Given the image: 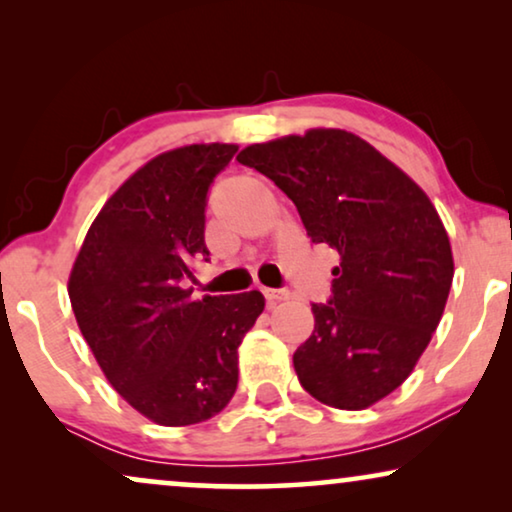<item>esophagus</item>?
Listing matches in <instances>:
<instances>
[{"instance_id": "obj_1", "label": "esophagus", "mask_w": 512, "mask_h": 512, "mask_svg": "<svg viewBox=\"0 0 512 512\" xmlns=\"http://www.w3.org/2000/svg\"><path fill=\"white\" fill-rule=\"evenodd\" d=\"M263 296H265V300H268L270 305H277V303H282V300L289 298L291 293L286 291V289H263Z\"/></svg>"}]
</instances>
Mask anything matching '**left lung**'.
I'll return each instance as SVG.
<instances>
[{
    "instance_id": "left-lung-1",
    "label": "left lung",
    "mask_w": 512,
    "mask_h": 512,
    "mask_svg": "<svg viewBox=\"0 0 512 512\" xmlns=\"http://www.w3.org/2000/svg\"><path fill=\"white\" fill-rule=\"evenodd\" d=\"M289 195L312 242L340 254L333 298L293 354L307 394L366 410L401 387L443 317L454 277L447 230L422 188L366 139L312 128L237 156Z\"/></svg>"
}]
</instances>
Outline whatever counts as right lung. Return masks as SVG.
Masks as SVG:
<instances>
[{"label": "right lung", "mask_w": 512, "mask_h": 512, "mask_svg": "<svg viewBox=\"0 0 512 512\" xmlns=\"http://www.w3.org/2000/svg\"><path fill=\"white\" fill-rule=\"evenodd\" d=\"M235 151L188 144L151 158L104 202L69 272L76 324L104 377L160 426L226 408L237 347L265 307L261 291L193 300L186 286L209 256L207 191Z\"/></svg>", "instance_id": "right-lung-1"}]
</instances>
